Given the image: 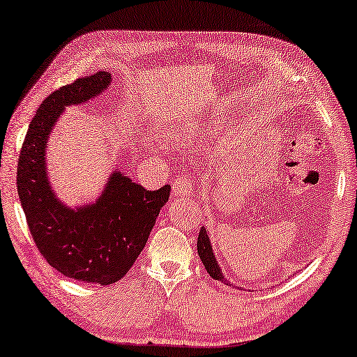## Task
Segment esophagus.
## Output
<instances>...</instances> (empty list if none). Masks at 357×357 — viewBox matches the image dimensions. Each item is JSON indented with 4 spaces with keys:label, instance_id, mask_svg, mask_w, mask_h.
<instances>
[{
    "label": "esophagus",
    "instance_id": "1",
    "mask_svg": "<svg viewBox=\"0 0 357 357\" xmlns=\"http://www.w3.org/2000/svg\"><path fill=\"white\" fill-rule=\"evenodd\" d=\"M172 191L175 192V195L191 196V195H192V180H191V175H180V177L174 178Z\"/></svg>",
    "mask_w": 357,
    "mask_h": 357
}]
</instances>
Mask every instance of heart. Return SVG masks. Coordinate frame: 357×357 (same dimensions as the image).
<instances>
[{
	"mask_svg": "<svg viewBox=\"0 0 357 357\" xmlns=\"http://www.w3.org/2000/svg\"><path fill=\"white\" fill-rule=\"evenodd\" d=\"M183 128H185V126H183Z\"/></svg>",
	"mask_w": 357,
	"mask_h": 357,
	"instance_id": "obj_1",
	"label": "heart"
}]
</instances>
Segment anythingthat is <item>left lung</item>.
Listing matches in <instances>:
<instances>
[{
    "instance_id": "left-lung-1",
    "label": "left lung",
    "mask_w": 357,
    "mask_h": 357,
    "mask_svg": "<svg viewBox=\"0 0 357 357\" xmlns=\"http://www.w3.org/2000/svg\"><path fill=\"white\" fill-rule=\"evenodd\" d=\"M197 253H199V258L210 277L215 280H220L221 283L231 286V283L223 277V271H221V267L218 266V261H217V258H215L212 245H210V238H208L207 231L204 226L201 227L199 236H197Z\"/></svg>"
}]
</instances>
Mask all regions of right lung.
Instances as JSON below:
<instances>
[{
    "label": "right lung",
    "instance_id": "obj_1",
    "mask_svg": "<svg viewBox=\"0 0 357 357\" xmlns=\"http://www.w3.org/2000/svg\"><path fill=\"white\" fill-rule=\"evenodd\" d=\"M112 82L106 71L85 75L47 96L23 140L17 191L33 241L45 261L77 282L112 284L144 250L171 185L149 191L114 171L95 204L71 208L56 199L45 172L47 140L64 107L89 101Z\"/></svg>",
    "mask_w": 357,
    "mask_h": 357
}]
</instances>
